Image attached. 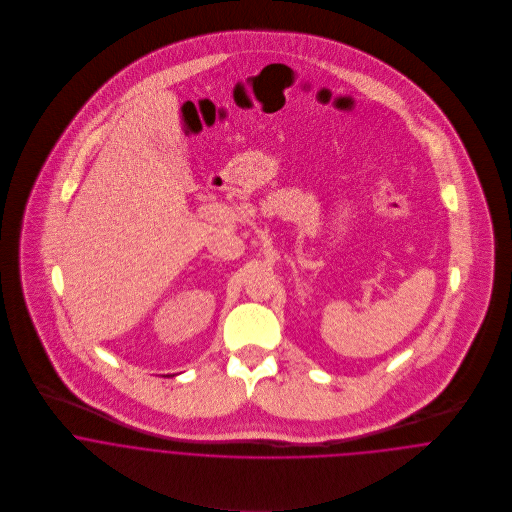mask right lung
Wrapping results in <instances>:
<instances>
[{
	"instance_id": "right-lung-1",
	"label": "right lung",
	"mask_w": 512,
	"mask_h": 512,
	"mask_svg": "<svg viewBox=\"0 0 512 512\" xmlns=\"http://www.w3.org/2000/svg\"><path fill=\"white\" fill-rule=\"evenodd\" d=\"M167 376H169V374H167Z\"/></svg>"
}]
</instances>
